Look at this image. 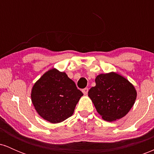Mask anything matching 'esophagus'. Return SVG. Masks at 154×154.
Returning a JSON list of instances; mask_svg holds the SVG:
<instances>
[{
    "mask_svg": "<svg viewBox=\"0 0 154 154\" xmlns=\"http://www.w3.org/2000/svg\"><path fill=\"white\" fill-rule=\"evenodd\" d=\"M82 93H84V95H87L88 93V88H84V89H82Z\"/></svg>",
    "mask_w": 154,
    "mask_h": 154,
    "instance_id": "1",
    "label": "esophagus"
}]
</instances>
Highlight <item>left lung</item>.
Wrapping results in <instances>:
<instances>
[{"label": "left lung", "mask_w": 154, "mask_h": 154, "mask_svg": "<svg viewBox=\"0 0 154 154\" xmlns=\"http://www.w3.org/2000/svg\"><path fill=\"white\" fill-rule=\"evenodd\" d=\"M95 81V86L88 91V96L102 119L114 122L124 117L133 106L137 97L132 83L113 72L100 74Z\"/></svg>", "instance_id": "1"}]
</instances>
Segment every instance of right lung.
<instances>
[{
	"instance_id": "obj_1",
	"label": "right lung",
	"mask_w": 154,
	"mask_h": 154,
	"mask_svg": "<svg viewBox=\"0 0 154 154\" xmlns=\"http://www.w3.org/2000/svg\"><path fill=\"white\" fill-rule=\"evenodd\" d=\"M83 93L65 72L53 68L35 83L31 98L38 114L51 123H59L73 114Z\"/></svg>"
}]
</instances>
